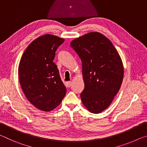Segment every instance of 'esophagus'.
<instances>
[{
    "mask_svg": "<svg viewBox=\"0 0 147 147\" xmlns=\"http://www.w3.org/2000/svg\"><path fill=\"white\" fill-rule=\"evenodd\" d=\"M72 82H68L67 83V85L68 87H71L72 86Z\"/></svg>",
    "mask_w": 147,
    "mask_h": 147,
    "instance_id": "1",
    "label": "esophagus"
}]
</instances>
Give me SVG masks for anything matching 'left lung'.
Masks as SVG:
<instances>
[{"instance_id":"obj_1","label":"left lung","mask_w":147,"mask_h":147,"mask_svg":"<svg viewBox=\"0 0 147 147\" xmlns=\"http://www.w3.org/2000/svg\"><path fill=\"white\" fill-rule=\"evenodd\" d=\"M71 46L82 63V102L90 112L101 113L112 102L123 82L121 57L110 40L97 32L73 39Z\"/></svg>"}]
</instances>
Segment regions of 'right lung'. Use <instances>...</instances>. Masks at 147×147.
Instances as JSON below:
<instances>
[{"instance_id":"1","label":"right lung","mask_w":147,"mask_h":147,"mask_svg":"<svg viewBox=\"0 0 147 147\" xmlns=\"http://www.w3.org/2000/svg\"><path fill=\"white\" fill-rule=\"evenodd\" d=\"M64 39L52 34L38 37L29 45L19 62L18 74L22 90L36 108L53 110L66 94L58 68L53 60Z\"/></svg>"}]
</instances>
